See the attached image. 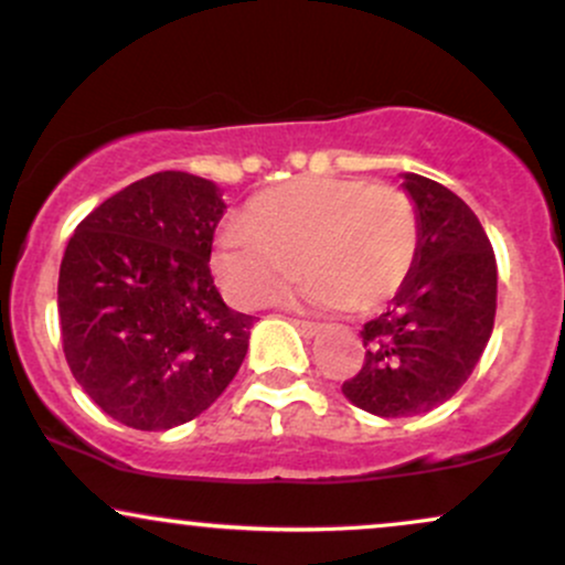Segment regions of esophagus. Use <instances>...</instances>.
<instances>
[{
    "mask_svg": "<svg viewBox=\"0 0 565 565\" xmlns=\"http://www.w3.org/2000/svg\"><path fill=\"white\" fill-rule=\"evenodd\" d=\"M295 327L300 329V332L305 334V337H316L321 332V327L319 323H313V321H305V319H295Z\"/></svg>",
    "mask_w": 565,
    "mask_h": 565,
    "instance_id": "1",
    "label": "esophagus"
}]
</instances>
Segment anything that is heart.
<instances>
[{"label": "heart", "mask_w": 565, "mask_h": 565, "mask_svg": "<svg viewBox=\"0 0 565 565\" xmlns=\"http://www.w3.org/2000/svg\"><path fill=\"white\" fill-rule=\"evenodd\" d=\"M417 249L419 217L401 188L305 174L252 196L242 223L220 233L212 263L242 308L276 300L302 263L310 305L369 313L404 287Z\"/></svg>", "instance_id": "heart-1"}]
</instances>
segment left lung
Segmentation results:
<instances>
[{"label": "left lung", "instance_id": "left-lung-1", "mask_svg": "<svg viewBox=\"0 0 565 565\" xmlns=\"http://www.w3.org/2000/svg\"><path fill=\"white\" fill-rule=\"evenodd\" d=\"M419 249L391 308L361 329L364 364L342 382L350 404L414 417L449 401L481 359L497 313V257L481 220L457 193L404 172Z\"/></svg>", "mask_w": 565, "mask_h": 565}]
</instances>
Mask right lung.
<instances>
[{"label":"right lung","instance_id":"obj_1","mask_svg":"<svg viewBox=\"0 0 565 565\" xmlns=\"http://www.w3.org/2000/svg\"><path fill=\"white\" fill-rule=\"evenodd\" d=\"M225 201L212 180L157 172L76 225L57 278L63 353L116 423L170 430L231 385L252 316L223 302L210 270Z\"/></svg>","mask_w":565,"mask_h":565}]
</instances>
